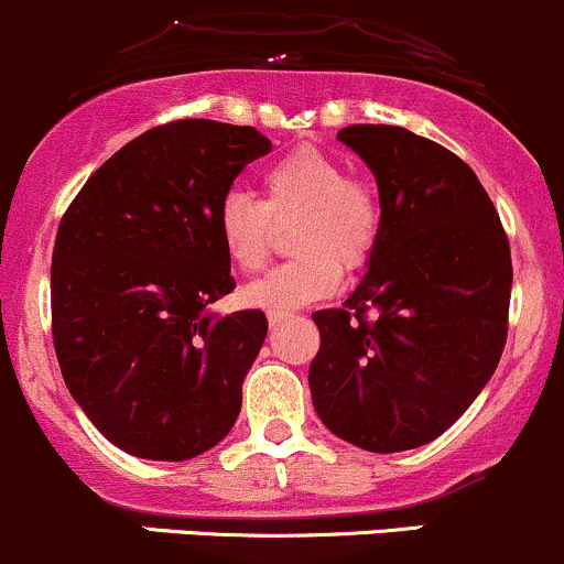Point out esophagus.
I'll use <instances>...</instances> for the list:
<instances>
[{
	"instance_id": "obj_1",
	"label": "esophagus",
	"mask_w": 564,
	"mask_h": 564,
	"mask_svg": "<svg viewBox=\"0 0 564 564\" xmlns=\"http://www.w3.org/2000/svg\"><path fill=\"white\" fill-rule=\"evenodd\" d=\"M284 317H288V312H269V323L271 325H276V323H282L284 321Z\"/></svg>"
}]
</instances>
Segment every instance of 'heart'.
Here are the masks:
<instances>
[{
	"label": "heart",
	"instance_id": "b5f03b06",
	"mask_svg": "<svg viewBox=\"0 0 564 564\" xmlns=\"http://www.w3.org/2000/svg\"><path fill=\"white\" fill-rule=\"evenodd\" d=\"M290 228L295 258L243 288V301L269 312L315 304L334 293L341 269L369 263L382 234V200L367 178L315 147L293 149L260 173V203L243 193L219 200L214 234L230 265L252 274L271 249V223Z\"/></svg>",
	"mask_w": 564,
	"mask_h": 564
}]
</instances>
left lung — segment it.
<instances>
[{
  "mask_svg": "<svg viewBox=\"0 0 564 564\" xmlns=\"http://www.w3.org/2000/svg\"><path fill=\"white\" fill-rule=\"evenodd\" d=\"M345 147L377 178L382 234L341 310L312 315L317 415L375 454L437 440L495 375L513 265L499 214L473 167L404 127L352 124Z\"/></svg>",
  "mask_w": 564,
  "mask_h": 564,
  "instance_id": "obj_1",
  "label": "left lung"
}]
</instances>
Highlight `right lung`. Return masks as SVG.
I'll return each instance as SVG.
<instances>
[{
	"label": "right lung",
	"instance_id": "obj_1",
	"mask_svg": "<svg viewBox=\"0 0 564 564\" xmlns=\"http://www.w3.org/2000/svg\"><path fill=\"white\" fill-rule=\"evenodd\" d=\"M271 141L178 119L102 162L59 223L51 325L62 377L116 448L184 462L234 429L269 334L260 310L208 315L236 288L214 234L234 178Z\"/></svg>",
	"mask_w": 564,
	"mask_h": 564
}]
</instances>
